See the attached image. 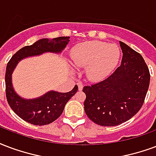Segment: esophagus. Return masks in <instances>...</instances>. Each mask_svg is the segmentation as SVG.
Listing matches in <instances>:
<instances>
[{
    "label": "esophagus",
    "instance_id": "esophagus-1",
    "mask_svg": "<svg viewBox=\"0 0 156 156\" xmlns=\"http://www.w3.org/2000/svg\"><path fill=\"white\" fill-rule=\"evenodd\" d=\"M78 90H79V91H82V90H83V83H78Z\"/></svg>",
    "mask_w": 156,
    "mask_h": 156
}]
</instances>
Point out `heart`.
I'll use <instances>...</instances> for the list:
<instances>
[{"instance_id": "heart-1", "label": "heart", "mask_w": 156, "mask_h": 156, "mask_svg": "<svg viewBox=\"0 0 156 156\" xmlns=\"http://www.w3.org/2000/svg\"><path fill=\"white\" fill-rule=\"evenodd\" d=\"M121 57L116 44L101 41L82 43L73 49L71 58L78 68H87V76L92 81H100L116 68Z\"/></svg>"}]
</instances>
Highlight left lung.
<instances>
[{
	"label": "left lung",
	"mask_w": 156,
	"mask_h": 156,
	"mask_svg": "<svg viewBox=\"0 0 156 156\" xmlns=\"http://www.w3.org/2000/svg\"><path fill=\"white\" fill-rule=\"evenodd\" d=\"M122 63L103 81L85 86L84 110L91 121L114 126L131 119L142 107L150 85V72L139 53L120 41Z\"/></svg>",
	"instance_id": "left-lung-1"
}]
</instances>
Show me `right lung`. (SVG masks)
<instances>
[{
	"label": "right lung",
	"mask_w": 156,
	"mask_h": 156,
	"mask_svg": "<svg viewBox=\"0 0 156 156\" xmlns=\"http://www.w3.org/2000/svg\"><path fill=\"white\" fill-rule=\"evenodd\" d=\"M69 42V36L52 40L41 39L18 50L8 62L5 77L6 99L14 112L25 122L35 126L48 125L55 122L61 116L68 101L77 93L78 86L75 85L69 93L49 91L37 98H22L15 92L12 86L11 75L14 69L20 61L26 57L37 56L47 52L59 54Z\"/></svg>",
	"instance_id": "add662e5"
}]
</instances>
